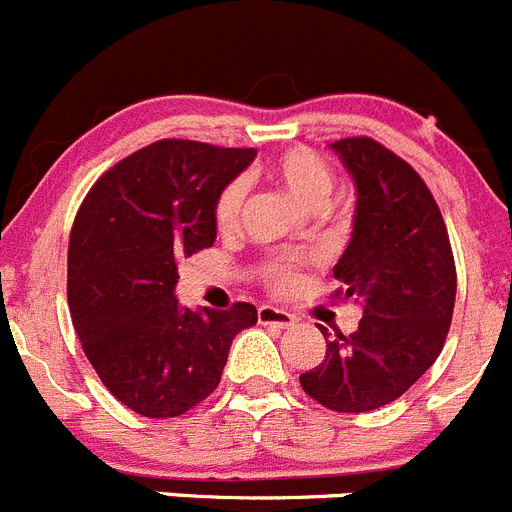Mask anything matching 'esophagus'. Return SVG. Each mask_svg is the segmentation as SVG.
<instances>
[{
	"label": "esophagus",
	"mask_w": 512,
	"mask_h": 512,
	"mask_svg": "<svg viewBox=\"0 0 512 512\" xmlns=\"http://www.w3.org/2000/svg\"><path fill=\"white\" fill-rule=\"evenodd\" d=\"M295 315H289V312L277 310V307L264 305L259 307V323L261 325H277V328H289V325H295Z\"/></svg>",
	"instance_id": "1"
}]
</instances>
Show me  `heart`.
Segmentation results:
<instances>
[{
    "label": "heart",
    "instance_id": "1",
    "mask_svg": "<svg viewBox=\"0 0 512 512\" xmlns=\"http://www.w3.org/2000/svg\"><path fill=\"white\" fill-rule=\"evenodd\" d=\"M264 176L274 184L292 194L305 210L320 212L325 210L333 192V171L323 158L310 148H289L282 156L264 166ZM243 210V187L238 182L228 184L217 194L215 202V225L220 233H233L238 228ZM261 279L269 284L274 292H292L302 279V261L292 253H277L261 266Z\"/></svg>",
    "mask_w": 512,
    "mask_h": 512
}]
</instances>
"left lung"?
Returning a JSON list of instances; mask_svg holds the SVG:
<instances>
[{
	"label": "left lung",
	"mask_w": 512,
	"mask_h": 512,
	"mask_svg": "<svg viewBox=\"0 0 512 512\" xmlns=\"http://www.w3.org/2000/svg\"><path fill=\"white\" fill-rule=\"evenodd\" d=\"M356 184L354 233L333 266V297L364 310L351 336L336 333L302 390L336 413H369L418 382L438 359L456 300L446 223L418 171L377 140L333 143ZM325 338L328 330L320 328Z\"/></svg>",
	"instance_id": "8db88e82"
}]
</instances>
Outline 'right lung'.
I'll return each instance as SVG.
<instances>
[{
	"mask_svg": "<svg viewBox=\"0 0 512 512\" xmlns=\"http://www.w3.org/2000/svg\"><path fill=\"white\" fill-rule=\"evenodd\" d=\"M253 148L166 138L104 171L76 212L69 310L102 384L143 418H176L215 392L256 307L179 305V261L215 243V202Z\"/></svg>",
	"mask_w": 512,
	"mask_h": 512,
	"instance_id": "add662e5",
	"label": "right lung"
}]
</instances>
